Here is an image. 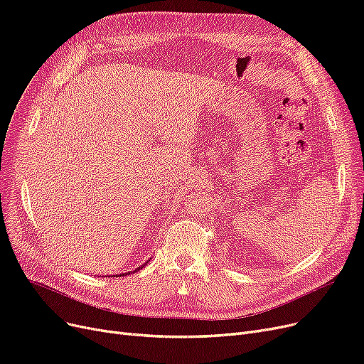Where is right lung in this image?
Wrapping results in <instances>:
<instances>
[{
  "instance_id": "1",
  "label": "right lung",
  "mask_w": 364,
  "mask_h": 364,
  "mask_svg": "<svg viewBox=\"0 0 364 364\" xmlns=\"http://www.w3.org/2000/svg\"><path fill=\"white\" fill-rule=\"evenodd\" d=\"M147 262H149V261H147ZM147 262H144V264H143V265H140V267H137V269H136V270H134V272H139V270H141V269H143V267H144V265H146V264H147ZM134 272H129V273H134ZM129 273H121V274H118V276H117V277H121V276H127V274H129ZM109 277H114V276H109Z\"/></svg>"
}]
</instances>
